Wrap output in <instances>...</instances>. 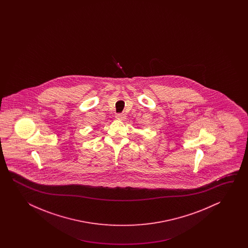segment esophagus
Wrapping results in <instances>:
<instances>
[{"mask_svg": "<svg viewBox=\"0 0 248 248\" xmlns=\"http://www.w3.org/2000/svg\"><path fill=\"white\" fill-rule=\"evenodd\" d=\"M117 119H120V120H125L126 119V114L125 113H117L115 115Z\"/></svg>", "mask_w": 248, "mask_h": 248, "instance_id": "1", "label": "esophagus"}]
</instances>
